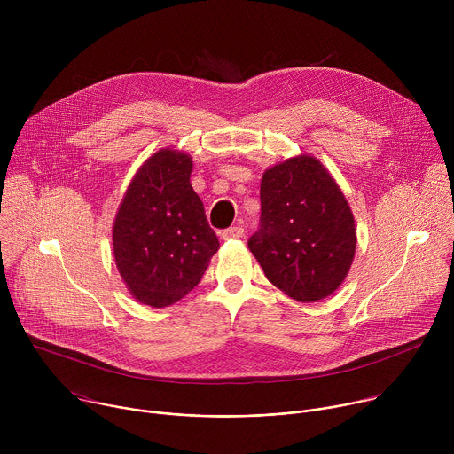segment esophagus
Returning <instances> with one entry per match:
<instances>
[{
	"instance_id": "esophagus-1",
	"label": "esophagus",
	"mask_w": 454,
	"mask_h": 454,
	"mask_svg": "<svg viewBox=\"0 0 454 454\" xmlns=\"http://www.w3.org/2000/svg\"><path fill=\"white\" fill-rule=\"evenodd\" d=\"M221 237H223V240L242 239V237H244V228H242V226H230V228H226V230H223Z\"/></svg>"
}]
</instances>
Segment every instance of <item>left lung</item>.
Listing matches in <instances>:
<instances>
[{
  "label": "left lung",
  "mask_w": 454,
  "mask_h": 454,
  "mask_svg": "<svg viewBox=\"0 0 454 454\" xmlns=\"http://www.w3.org/2000/svg\"><path fill=\"white\" fill-rule=\"evenodd\" d=\"M247 247L268 280L298 301L341 286L356 253L354 215L316 158H291L264 172L261 224Z\"/></svg>",
  "instance_id": "left-lung-1"
}]
</instances>
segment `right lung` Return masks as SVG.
<instances>
[{
	"mask_svg": "<svg viewBox=\"0 0 454 454\" xmlns=\"http://www.w3.org/2000/svg\"><path fill=\"white\" fill-rule=\"evenodd\" d=\"M190 172V156L161 149L137 172L114 219L116 268L133 296L151 307L190 293L219 249Z\"/></svg>",
	"mask_w": 454,
	"mask_h": 454,
	"instance_id": "obj_1",
	"label": "right lung"
}]
</instances>
